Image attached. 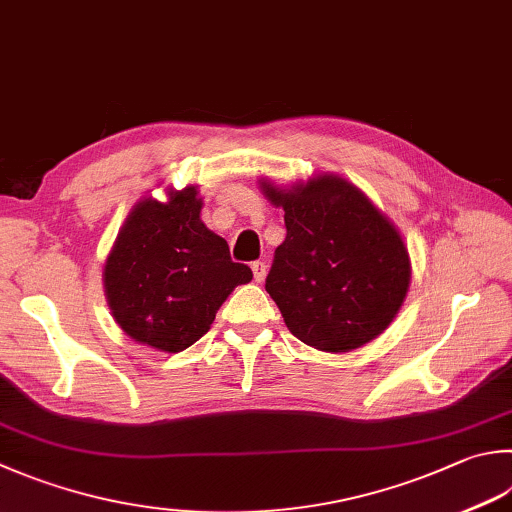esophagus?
<instances>
[{"mask_svg": "<svg viewBox=\"0 0 512 512\" xmlns=\"http://www.w3.org/2000/svg\"><path fill=\"white\" fill-rule=\"evenodd\" d=\"M252 272H254V281L263 283L265 276H267V265L260 263V260H256V263L252 265Z\"/></svg>", "mask_w": 512, "mask_h": 512, "instance_id": "obj_1", "label": "esophagus"}]
</instances>
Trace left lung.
Here are the masks:
<instances>
[{
    "label": "left lung",
    "mask_w": 512,
    "mask_h": 512,
    "mask_svg": "<svg viewBox=\"0 0 512 512\" xmlns=\"http://www.w3.org/2000/svg\"><path fill=\"white\" fill-rule=\"evenodd\" d=\"M260 191L285 211L265 289L287 330L321 352H352L388 330L406 301L412 263L397 225L339 173Z\"/></svg>",
    "instance_id": "obj_1"
}]
</instances>
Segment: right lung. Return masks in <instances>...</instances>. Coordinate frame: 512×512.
I'll use <instances>...</instances> for the list:
<instances>
[{
	"label": "right lung",
	"instance_id": "right-lung-1",
	"mask_svg": "<svg viewBox=\"0 0 512 512\" xmlns=\"http://www.w3.org/2000/svg\"><path fill=\"white\" fill-rule=\"evenodd\" d=\"M165 191L167 200L144 196L133 205L102 281L129 339L176 354L209 332L227 296L252 281V269L234 263L227 240L202 223L196 185Z\"/></svg>",
	"mask_w": 512,
	"mask_h": 512
}]
</instances>
